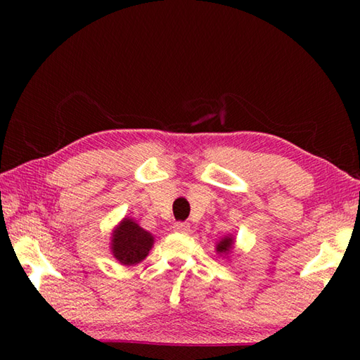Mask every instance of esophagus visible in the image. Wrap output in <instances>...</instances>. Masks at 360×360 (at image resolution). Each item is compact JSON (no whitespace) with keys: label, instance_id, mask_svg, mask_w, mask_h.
<instances>
[{"label":"esophagus","instance_id":"obj_1","mask_svg":"<svg viewBox=\"0 0 360 360\" xmlns=\"http://www.w3.org/2000/svg\"><path fill=\"white\" fill-rule=\"evenodd\" d=\"M173 229L176 231H179V233H188V231H191V224H188V222H176L173 225Z\"/></svg>","mask_w":360,"mask_h":360}]
</instances>
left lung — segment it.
<instances>
[{
	"instance_id": "obj_1",
	"label": "left lung",
	"mask_w": 360,
	"mask_h": 360,
	"mask_svg": "<svg viewBox=\"0 0 360 360\" xmlns=\"http://www.w3.org/2000/svg\"><path fill=\"white\" fill-rule=\"evenodd\" d=\"M231 246H233V240L227 236V238H224L221 243H217V252H229Z\"/></svg>"
}]
</instances>
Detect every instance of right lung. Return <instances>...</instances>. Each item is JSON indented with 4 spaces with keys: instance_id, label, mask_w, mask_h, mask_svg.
<instances>
[{
    "instance_id": "obj_1",
    "label": "right lung",
    "mask_w": 360,
    "mask_h": 360,
    "mask_svg": "<svg viewBox=\"0 0 360 360\" xmlns=\"http://www.w3.org/2000/svg\"><path fill=\"white\" fill-rule=\"evenodd\" d=\"M154 238L131 219H124L112 235V254L120 264L135 265L149 254Z\"/></svg>"
}]
</instances>
